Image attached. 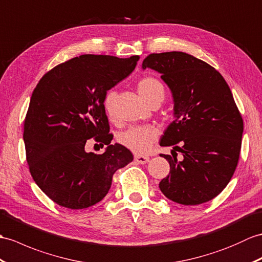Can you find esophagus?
Returning <instances> with one entry per match:
<instances>
[{"label":"esophagus","mask_w":262,"mask_h":262,"mask_svg":"<svg viewBox=\"0 0 262 262\" xmlns=\"http://www.w3.org/2000/svg\"><path fill=\"white\" fill-rule=\"evenodd\" d=\"M134 160H135V162H137L138 164H146L149 161V157L144 156V155H135Z\"/></svg>","instance_id":"1"}]
</instances>
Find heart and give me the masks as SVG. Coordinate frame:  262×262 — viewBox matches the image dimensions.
<instances>
[{
	"instance_id": "heart-1",
	"label": "heart",
	"mask_w": 262,
	"mask_h": 262,
	"mask_svg": "<svg viewBox=\"0 0 262 262\" xmlns=\"http://www.w3.org/2000/svg\"><path fill=\"white\" fill-rule=\"evenodd\" d=\"M137 90L138 94L147 103L154 99L163 100L164 94H165L162 82L154 77H145L142 80H139ZM115 99H116V93L114 90L107 91L103 97L102 106L109 119H114ZM157 137H159V132L153 126H134L121 133L118 141L133 153L145 154L150 149Z\"/></svg>"
}]
</instances>
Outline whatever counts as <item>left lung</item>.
Here are the masks:
<instances>
[{
  "label": "left lung",
  "mask_w": 262,
  "mask_h": 262,
  "mask_svg": "<svg viewBox=\"0 0 262 262\" xmlns=\"http://www.w3.org/2000/svg\"><path fill=\"white\" fill-rule=\"evenodd\" d=\"M142 68L161 74L173 97L174 120L160 145L183 154L182 161L161 155L171 166L161 191L180 204L208 202L228 185L239 161L243 120L232 93L220 72L185 52L151 53Z\"/></svg>",
  "instance_id": "1"
}]
</instances>
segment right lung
I'll use <instances>...</instances> for the list:
<instances>
[{
  "label": "right lung",
  "mask_w": 262,
  "mask_h": 262,
  "mask_svg": "<svg viewBox=\"0 0 262 262\" xmlns=\"http://www.w3.org/2000/svg\"><path fill=\"white\" fill-rule=\"evenodd\" d=\"M138 60L139 56L83 54L54 67L36 84L23 141L30 173L53 202L72 210L100 202L114 173L133 161L125 146L111 144L102 101L109 89L132 74ZM93 137L107 145L103 155L84 149Z\"/></svg>",
  "instance_id": "obj_1"
}]
</instances>
